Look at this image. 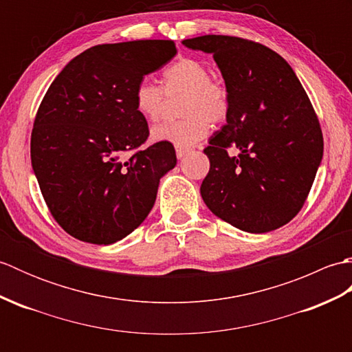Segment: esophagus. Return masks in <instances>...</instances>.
<instances>
[{"label":"esophagus","mask_w":352,"mask_h":352,"mask_svg":"<svg viewBox=\"0 0 352 352\" xmlns=\"http://www.w3.org/2000/svg\"><path fill=\"white\" fill-rule=\"evenodd\" d=\"M175 151H177V157H178V159H183V157H184L186 154H188V153L190 151V149H189V148L177 146V148H175Z\"/></svg>","instance_id":"obj_1"}]
</instances>
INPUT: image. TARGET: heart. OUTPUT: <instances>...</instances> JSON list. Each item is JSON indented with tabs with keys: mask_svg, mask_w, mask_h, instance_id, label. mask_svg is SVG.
Wrapping results in <instances>:
<instances>
[{
	"mask_svg": "<svg viewBox=\"0 0 352 352\" xmlns=\"http://www.w3.org/2000/svg\"><path fill=\"white\" fill-rule=\"evenodd\" d=\"M178 111L183 116L174 122L155 125L151 134L155 140L170 142L188 148L207 138L210 122L226 121L231 109L230 89L221 80L212 78L207 66L190 57L178 58L162 74V86L142 80L134 89V109L148 122L159 121L166 96L182 95Z\"/></svg>",
	"mask_w": 352,
	"mask_h": 352,
	"instance_id": "b5f03b06",
	"label": "heart"
}]
</instances>
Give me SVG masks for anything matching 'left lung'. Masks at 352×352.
Masks as SVG:
<instances>
[{
	"label": "left lung",
	"mask_w": 352,
	"mask_h": 352,
	"mask_svg": "<svg viewBox=\"0 0 352 352\" xmlns=\"http://www.w3.org/2000/svg\"><path fill=\"white\" fill-rule=\"evenodd\" d=\"M183 43L212 52L231 96L227 124L204 148L206 206L248 233L286 226L307 199L324 153L309 95L290 65L258 42L206 34Z\"/></svg>",
	"instance_id": "8db88e82"
}]
</instances>
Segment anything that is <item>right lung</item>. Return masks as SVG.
<instances>
[{
    "instance_id": "1",
    "label": "right lung",
    "mask_w": 352,
    "mask_h": 352,
    "mask_svg": "<svg viewBox=\"0 0 352 352\" xmlns=\"http://www.w3.org/2000/svg\"><path fill=\"white\" fill-rule=\"evenodd\" d=\"M175 54L174 41L96 45L45 94L30 142L33 170L51 216L78 241L109 245L130 234L177 164L170 142L145 146L148 124L133 101L139 81Z\"/></svg>"
}]
</instances>
